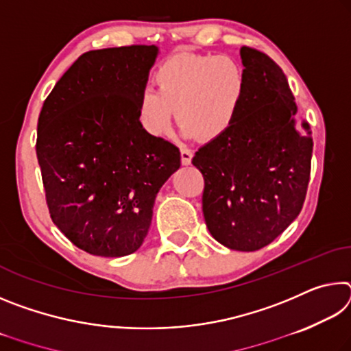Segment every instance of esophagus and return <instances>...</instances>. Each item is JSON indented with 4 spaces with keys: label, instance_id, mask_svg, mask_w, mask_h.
Segmentation results:
<instances>
[{
    "label": "esophagus",
    "instance_id": "esophagus-1",
    "mask_svg": "<svg viewBox=\"0 0 351 351\" xmlns=\"http://www.w3.org/2000/svg\"><path fill=\"white\" fill-rule=\"evenodd\" d=\"M192 158H193L192 150H189V148H181V162L184 165H189L192 162Z\"/></svg>",
    "mask_w": 351,
    "mask_h": 351
}]
</instances>
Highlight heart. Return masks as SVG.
Masks as SVG:
<instances>
[{"mask_svg":"<svg viewBox=\"0 0 351 351\" xmlns=\"http://www.w3.org/2000/svg\"><path fill=\"white\" fill-rule=\"evenodd\" d=\"M153 82L156 90L145 88L138 100L141 127L153 138H165L173 127L176 110L184 133L210 141L235 121L247 75L234 56L180 52L159 64Z\"/></svg>","mask_w":351,"mask_h":351,"instance_id":"obj_1","label":"heart"}]
</instances>
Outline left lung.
I'll return each mask as SVG.
<instances>
[{"label":"left lung","instance_id":"1","mask_svg":"<svg viewBox=\"0 0 351 351\" xmlns=\"http://www.w3.org/2000/svg\"><path fill=\"white\" fill-rule=\"evenodd\" d=\"M247 85L226 132L195 153L204 178L203 213L213 239L234 251L269 245L294 221L311 171L310 123H295L297 105L280 66L263 52L240 49Z\"/></svg>","mask_w":351,"mask_h":351}]
</instances>
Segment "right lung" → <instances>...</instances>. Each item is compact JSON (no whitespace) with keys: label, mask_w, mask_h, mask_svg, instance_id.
I'll list each match as a JSON object with an SVG mask.
<instances>
[{"label":"right lung","mask_w":351,"mask_h":351,"mask_svg":"<svg viewBox=\"0 0 351 351\" xmlns=\"http://www.w3.org/2000/svg\"><path fill=\"white\" fill-rule=\"evenodd\" d=\"M152 45L90 51L46 97L37 158L51 218L88 254L141 247L154 198L180 169V148L141 127L138 100L158 56Z\"/></svg>","instance_id":"obj_1"}]
</instances>
